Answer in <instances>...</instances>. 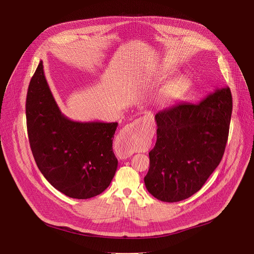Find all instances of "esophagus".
I'll use <instances>...</instances> for the list:
<instances>
[{"label": "esophagus", "mask_w": 254, "mask_h": 254, "mask_svg": "<svg viewBox=\"0 0 254 254\" xmlns=\"http://www.w3.org/2000/svg\"><path fill=\"white\" fill-rule=\"evenodd\" d=\"M142 122V119L134 120L116 139V152L122 157H129L135 152V144L138 140V133L133 130Z\"/></svg>", "instance_id": "esophagus-1"}]
</instances>
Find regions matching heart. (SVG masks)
Wrapping results in <instances>:
<instances>
[{
    "label": "heart",
    "mask_w": 254,
    "mask_h": 254,
    "mask_svg": "<svg viewBox=\"0 0 254 254\" xmlns=\"http://www.w3.org/2000/svg\"><path fill=\"white\" fill-rule=\"evenodd\" d=\"M173 73V70L163 66L151 72L152 76L158 80H164ZM192 86V81L187 75H179L167 81L161 88L159 93V102L163 106L172 104L173 102L183 98Z\"/></svg>",
    "instance_id": "heart-1"
}]
</instances>
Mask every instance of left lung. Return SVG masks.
<instances>
[{"label":"left lung","mask_w":254,"mask_h":254,"mask_svg":"<svg viewBox=\"0 0 254 254\" xmlns=\"http://www.w3.org/2000/svg\"><path fill=\"white\" fill-rule=\"evenodd\" d=\"M231 114V91L224 87L197 104L180 103L155 116L157 141L144 177L155 198L179 202L202 188L224 155Z\"/></svg>","instance_id":"obj_1"}]
</instances>
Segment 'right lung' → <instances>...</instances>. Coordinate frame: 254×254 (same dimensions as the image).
<instances>
[{
  "label": "right lung",
  "instance_id": "right-lung-1",
  "mask_svg": "<svg viewBox=\"0 0 254 254\" xmlns=\"http://www.w3.org/2000/svg\"><path fill=\"white\" fill-rule=\"evenodd\" d=\"M33 157L48 182L64 195L89 199L110 186L118 168L113 137L118 123H79L64 117L40 61L26 99Z\"/></svg>",
  "mask_w": 254,
  "mask_h": 254
}]
</instances>
